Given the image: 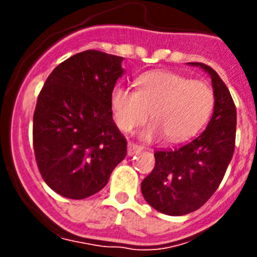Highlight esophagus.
<instances>
[{"instance_id":"obj_1","label":"esophagus","mask_w":257,"mask_h":257,"mask_svg":"<svg viewBox=\"0 0 257 257\" xmlns=\"http://www.w3.org/2000/svg\"><path fill=\"white\" fill-rule=\"evenodd\" d=\"M143 148L140 147V145L135 144V143H128V149H127V153H128V156H134L135 153H139V152H142Z\"/></svg>"}]
</instances>
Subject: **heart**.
Wrapping results in <instances>:
<instances>
[{"label":"heart","mask_w":257,"mask_h":257,"mask_svg":"<svg viewBox=\"0 0 257 257\" xmlns=\"http://www.w3.org/2000/svg\"><path fill=\"white\" fill-rule=\"evenodd\" d=\"M215 104L208 83L183 74L156 70L136 79L135 91L115 86L110 92V109L118 128L130 133L151 115L143 130L147 140L165 135L169 142H184L207 122Z\"/></svg>","instance_id":"obj_1"}]
</instances>
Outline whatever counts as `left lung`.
Listing matches in <instances>:
<instances>
[{
  "instance_id": "left-lung-1",
  "label": "left lung",
  "mask_w": 257,
  "mask_h": 257,
  "mask_svg": "<svg viewBox=\"0 0 257 257\" xmlns=\"http://www.w3.org/2000/svg\"><path fill=\"white\" fill-rule=\"evenodd\" d=\"M211 76L215 106L206 130L180 148L156 151V165L143 180L145 201L160 212L181 216L198 210L216 192L235 147L237 112L228 87L203 63H189Z\"/></svg>"
}]
</instances>
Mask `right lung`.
Wrapping results in <instances>:
<instances>
[{"label":"right lung","instance_id":"1","mask_svg":"<svg viewBox=\"0 0 257 257\" xmlns=\"http://www.w3.org/2000/svg\"><path fill=\"white\" fill-rule=\"evenodd\" d=\"M123 58L96 50L52 70L33 114V149L45 183L70 199L103 189L126 157L127 142L112 118L110 92Z\"/></svg>","mask_w":257,"mask_h":257}]
</instances>
